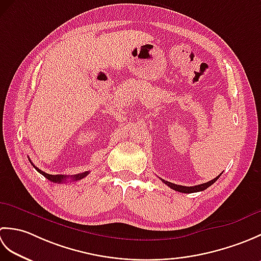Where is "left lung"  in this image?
Here are the masks:
<instances>
[{
    "label": "left lung",
    "instance_id": "left-lung-1",
    "mask_svg": "<svg viewBox=\"0 0 261 261\" xmlns=\"http://www.w3.org/2000/svg\"><path fill=\"white\" fill-rule=\"evenodd\" d=\"M222 175V174H220L218 177H215L214 179H212V180H210V181H207V182H204V184H201V185H196V186H181V185H176V184H173V182H170V181H167V180H165V179H162V181L163 182H165L166 185H168L171 190H175V191H177V192H180V193H195V192H202V191H204V190H206L207 187H210L211 185L212 184H214V182L219 179V177Z\"/></svg>",
    "mask_w": 261,
    "mask_h": 261
}]
</instances>
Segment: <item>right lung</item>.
Masks as SVG:
<instances>
[{"label": "right lung", "instance_id": "right-lung-1", "mask_svg": "<svg viewBox=\"0 0 261 261\" xmlns=\"http://www.w3.org/2000/svg\"><path fill=\"white\" fill-rule=\"evenodd\" d=\"M29 160H30V159H29ZM30 163L32 164L31 160H30ZM32 166L37 169L38 173H40L41 175L45 176L47 179H49V180L53 181V182H63V181H65V180L67 179V178H68V179H70V180H80V179L84 178V177H86V176L88 175V171H85V173L77 174V175H74V176H66V175H49V174L45 173V171H42V170L39 169L38 167H36V166L33 165V164H32Z\"/></svg>", "mask_w": 261, "mask_h": 261}]
</instances>
